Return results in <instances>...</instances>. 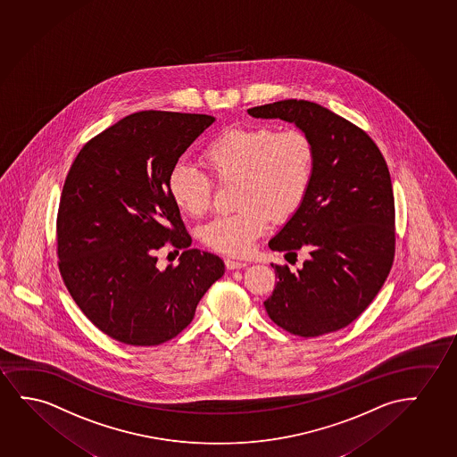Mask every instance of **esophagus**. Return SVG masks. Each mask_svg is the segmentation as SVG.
I'll use <instances>...</instances> for the list:
<instances>
[{
	"label": "esophagus",
	"instance_id": "1",
	"mask_svg": "<svg viewBox=\"0 0 457 457\" xmlns=\"http://www.w3.org/2000/svg\"><path fill=\"white\" fill-rule=\"evenodd\" d=\"M225 266H227V270H241V268L247 266V263L239 262V260H233V258H225Z\"/></svg>",
	"mask_w": 457,
	"mask_h": 457
}]
</instances>
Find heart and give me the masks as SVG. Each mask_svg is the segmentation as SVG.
I'll use <instances>...</instances> for the list:
<instances>
[{
	"mask_svg": "<svg viewBox=\"0 0 457 457\" xmlns=\"http://www.w3.org/2000/svg\"><path fill=\"white\" fill-rule=\"evenodd\" d=\"M315 144L303 129L277 131L268 125L230 127L206 142L204 168L218 183H233L238 212L218 216L202 228L210 249L225 255L252 251L272 220L293 216L307 197L315 170ZM174 205L191 218L210 206L212 180L189 164H175L168 179Z\"/></svg>",
	"mask_w": 457,
	"mask_h": 457,
	"instance_id": "heart-1",
	"label": "heart"
}]
</instances>
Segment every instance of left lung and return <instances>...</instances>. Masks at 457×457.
Returning <instances> with one entry per match:
<instances>
[{
    "label": "left lung",
    "mask_w": 457,
    "mask_h": 457,
    "mask_svg": "<svg viewBox=\"0 0 457 457\" xmlns=\"http://www.w3.org/2000/svg\"><path fill=\"white\" fill-rule=\"evenodd\" d=\"M309 133L315 170L307 197L270 241L303 268L270 264L277 285L264 309L278 328L320 337L349 326L386 282L395 257V199L386 160L373 139L346 119L307 100H282L247 110Z\"/></svg>",
    "instance_id": "left-lung-1"
}]
</instances>
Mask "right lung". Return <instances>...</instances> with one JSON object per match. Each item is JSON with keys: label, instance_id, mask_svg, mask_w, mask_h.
Here are the masks:
<instances>
[{"label": "right lung", "instance_id": "add662e5", "mask_svg": "<svg viewBox=\"0 0 457 457\" xmlns=\"http://www.w3.org/2000/svg\"><path fill=\"white\" fill-rule=\"evenodd\" d=\"M214 117L139 111L92 137L59 202V270L73 301L104 334L131 346L172 340L193 321L224 262L191 249L168 179ZM166 242L186 252L155 268Z\"/></svg>", "mask_w": 457, "mask_h": 457}]
</instances>
